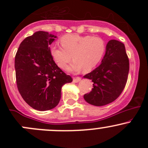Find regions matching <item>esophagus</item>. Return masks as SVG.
I'll use <instances>...</instances> for the list:
<instances>
[{
  "mask_svg": "<svg viewBox=\"0 0 148 148\" xmlns=\"http://www.w3.org/2000/svg\"><path fill=\"white\" fill-rule=\"evenodd\" d=\"M80 81H81V77H74V78L73 79V82L75 83L79 82Z\"/></svg>",
  "mask_w": 148,
  "mask_h": 148,
  "instance_id": "obj_1",
  "label": "esophagus"
}]
</instances>
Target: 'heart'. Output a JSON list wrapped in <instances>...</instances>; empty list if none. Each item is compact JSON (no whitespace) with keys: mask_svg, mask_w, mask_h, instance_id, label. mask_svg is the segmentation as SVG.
<instances>
[{"mask_svg":"<svg viewBox=\"0 0 148 148\" xmlns=\"http://www.w3.org/2000/svg\"><path fill=\"white\" fill-rule=\"evenodd\" d=\"M61 46H52L51 54L56 64L66 69L73 59L69 70L79 72L83 69L88 72L93 69L102 59L105 52V44L97 36L66 35L60 39Z\"/></svg>","mask_w":148,"mask_h":148,"instance_id":"obj_1","label":"heart"}]
</instances>
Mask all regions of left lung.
Segmentation results:
<instances>
[{
    "instance_id": "1",
    "label": "left lung",
    "mask_w": 148,
    "mask_h": 148,
    "mask_svg": "<svg viewBox=\"0 0 148 148\" xmlns=\"http://www.w3.org/2000/svg\"><path fill=\"white\" fill-rule=\"evenodd\" d=\"M129 69V58L123 43L109 41L101 64L84 76L93 82L92 91L84 95L86 102L95 106L114 102L125 89Z\"/></svg>"
}]
</instances>
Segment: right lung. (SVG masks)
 Wrapping results in <instances>:
<instances>
[{"label": "right lung", "instance_id": "add662e5", "mask_svg": "<svg viewBox=\"0 0 148 148\" xmlns=\"http://www.w3.org/2000/svg\"><path fill=\"white\" fill-rule=\"evenodd\" d=\"M56 36L37 31L26 37L15 56L16 84L29 106L39 111L54 108L61 99L62 86L72 82L53 61L49 46Z\"/></svg>", "mask_w": 148, "mask_h": 148}]
</instances>
